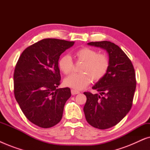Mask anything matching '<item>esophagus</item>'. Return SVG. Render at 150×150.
<instances>
[{"mask_svg":"<svg viewBox=\"0 0 150 150\" xmlns=\"http://www.w3.org/2000/svg\"><path fill=\"white\" fill-rule=\"evenodd\" d=\"M71 93L72 95H76V94L79 93L80 92L79 91H77V90H74V89H71Z\"/></svg>","mask_w":150,"mask_h":150,"instance_id":"obj_1","label":"esophagus"}]
</instances>
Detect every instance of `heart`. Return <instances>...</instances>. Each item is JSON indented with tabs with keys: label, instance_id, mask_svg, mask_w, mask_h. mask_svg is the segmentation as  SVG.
I'll return each mask as SVG.
<instances>
[{
	"label": "heart",
	"instance_id": "1",
	"mask_svg": "<svg viewBox=\"0 0 150 150\" xmlns=\"http://www.w3.org/2000/svg\"><path fill=\"white\" fill-rule=\"evenodd\" d=\"M78 62H82L80 73L73 74L64 80V85L72 89L80 90L91 83L98 82L103 79L109 68V60L104 54H99L95 49L83 47L74 52ZM59 69L65 74H69L73 69L74 63L69 55H63L59 61Z\"/></svg>",
	"mask_w": 150,
	"mask_h": 150
}]
</instances>
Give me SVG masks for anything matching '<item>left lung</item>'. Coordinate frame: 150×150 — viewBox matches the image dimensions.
<instances>
[{
	"label": "left lung",
	"mask_w": 150,
	"mask_h": 150,
	"mask_svg": "<svg viewBox=\"0 0 150 150\" xmlns=\"http://www.w3.org/2000/svg\"><path fill=\"white\" fill-rule=\"evenodd\" d=\"M106 50L109 68L105 76L92 87L100 94L85 92L83 108L87 122L94 128L107 129L117 124L130 111L136 89L134 69L118 46L108 41L88 43Z\"/></svg>",
	"instance_id": "1"
}]
</instances>
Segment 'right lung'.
<instances>
[{"mask_svg": "<svg viewBox=\"0 0 150 150\" xmlns=\"http://www.w3.org/2000/svg\"><path fill=\"white\" fill-rule=\"evenodd\" d=\"M74 42L44 39L28 46L20 55L13 74L14 96L26 117L36 126L48 128L60 122L68 87L59 88L60 55Z\"/></svg>", "mask_w": 150, "mask_h": 150, "instance_id": "obj_1", "label": "right lung"}]
</instances>
